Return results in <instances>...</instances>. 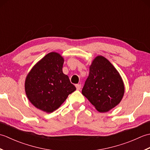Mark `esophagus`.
Here are the masks:
<instances>
[{
	"instance_id": "obj_1",
	"label": "esophagus",
	"mask_w": 150,
	"mask_h": 150,
	"mask_svg": "<svg viewBox=\"0 0 150 150\" xmlns=\"http://www.w3.org/2000/svg\"><path fill=\"white\" fill-rule=\"evenodd\" d=\"M75 87H76V88H77V90H80L81 88V84H76Z\"/></svg>"
}]
</instances>
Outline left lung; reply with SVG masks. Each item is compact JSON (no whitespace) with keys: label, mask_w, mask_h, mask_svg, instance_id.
<instances>
[{"label":"left lung","mask_w":150,"mask_h":150,"mask_svg":"<svg viewBox=\"0 0 150 150\" xmlns=\"http://www.w3.org/2000/svg\"><path fill=\"white\" fill-rule=\"evenodd\" d=\"M95 109L107 112L119 104L124 94V84L119 71L104 57H95L82 90Z\"/></svg>","instance_id":"obj_1"}]
</instances>
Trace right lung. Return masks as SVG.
<instances>
[{"mask_svg": "<svg viewBox=\"0 0 150 150\" xmlns=\"http://www.w3.org/2000/svg\"><path fill=\"white\" fill-rule=\"evenodd\" d=\"M63 57L51 52L35 64L25 80V91L35 107L52 113L61 106L76 90L68 75L64 74Z\"/></svg>", "mask_w": 150, "mask_h": 150, "instance_id": "obj_1", "label": "right lung"}]
</instances>
